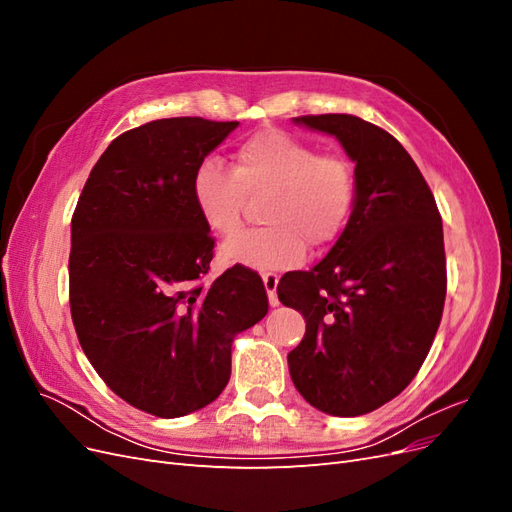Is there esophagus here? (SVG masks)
Instances as JSON below:
<instances>
[{"label": "esophagus", "instance_id": "esophagus-1", "mask_svg": "<svg viewBox=\"0 0 512 512\" xmlns=\"http://www.w3.org/2000/svg\"><path fill=\"white\" fill-rule=\"evenodd\" d=\"M262 282H265V288H267V294H269V303L273 307L280 305V301H277V282H280L277 273H262Z\"/></svg>", "mask_w": 512, "mask_h": 512}]
</instances>
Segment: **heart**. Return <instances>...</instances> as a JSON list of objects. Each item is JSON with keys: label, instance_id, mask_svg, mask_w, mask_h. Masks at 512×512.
Wrapping results in <instances>:
<instances>
[{"label": "heart", "instance_id": "heart-1", "mask_svg": "<svg viewBox=\"0 0 512 512\" xmlns=\"http://www.w3.org/2000/svg\"><path fill=\"white\" fill-rule=\"evenodd\" d=\"M267 194V228L226 241L222 260L228 265L277 271L301 262L307 245L327 250L342 237L354 209V166L342 153H318L299 136L267 128L237 147L232 170L207 158L192 179L200 220L220 237H232L243 226L247 196Z\"/></svg>", "mask_w": 512, "mask_h": 512}]
</instances>
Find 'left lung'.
Instances as JSON below:
<instances>
[{"instance_id": "left-lung-1", "label": "left lung", "mask_w": 512, "mask_h": 512, "mask_svg": "<svg viewBox=\"0 0 512 512\" xmlns=\"http://www.w3.org/2000/svg\"><path fill=\"white\" fill-rule=\"evenodd\" d=\"M294 123L333 134L356 177L342 237L312 271L286 273L277 297L303 314L290 378L307 404L361 416L397 397L421 369L446 297L442 218L421 170L395 136L354 115Z\"/></svg>"}]
</instances>
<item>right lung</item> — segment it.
I'll use <instances>...</instances> for the list:
<instances>
[{
  "mask_svg": "<svg viewBox=\"0 0 512 512\" xmlns=\"http://www.w3.org/2000/svg\"><path fill=\"white\" fill-rule=\"evenodd\" d=\"M237 126L170 117L123 132L72 215L70 314L81 348L108 389L160 418L218 399L232 342L269 312L256 271L235 265L203 282L215 239L192 179Z\"/></svg>",
  "mask_w": 512,
  "mask_h": 512,
  "instance_id": "add662e5",
  "label": "right lung"
}]
</instances>
